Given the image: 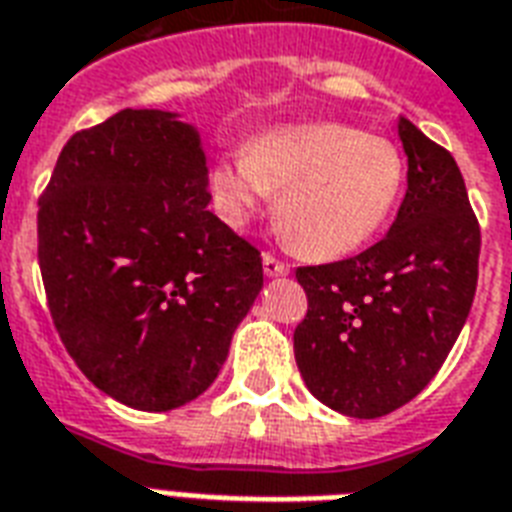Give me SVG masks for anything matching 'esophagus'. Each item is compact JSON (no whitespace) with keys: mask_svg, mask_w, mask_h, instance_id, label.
I'll return each instance as SVG.
<instances>
[{"mask_svg":"<svg viewBox=\"0 0 512 512\" xmlns=\"http://www.w3.org/2000/svg\"><path fill=\"white\" fill-rule=\"evenodd\" d=\"M261 264H264V275H270V278H283V275H288V264L275 259L272 253H264V256H261Z\"/></svg>","mask_w":512,"mask_h":512,"instance_id":"esophagus-1","label":"esophagus"}]
</instances>
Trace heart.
I'll return each instance as SVG.
<instances>
[{
    "mask_svg": "<svg viewBox=\"0 0 512 512\" xmlns=\"http://www.w3.org/2000/svg\"><path fill=\"white\" fill-rule=\"evenodd\" d=\"M405 159L394 142L343 124L261 134L213 164L210 188L226 224H248L278 191V224L299 251L337 259L372 240L394 213Z\"/></svg>",
    "mask_w": 512,
    "mask_h": 512,
    "instance_id": "obj_1",
    "label": "heart"
}]
</instances>
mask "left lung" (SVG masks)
<instances>
[{
    "label": "left lung",
    "mask_w": 512,
    "mask_h": 512,
    "mask_svg": "<svg viewBox=\"0 0 512 512\" xmlns=\"http://www.w3.org/2000/svg\"><path fill=\"white\" fill-rule=\"evenodd\" d=\"M407 191L388 234L353 259L299 267L294 356L305 386L351 418H380L443 367L478 286L480 226L456 161L399 118Z\"/></svg>",
    "instance_id": "8db88e82"
}]
</instances>
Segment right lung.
<instances>
[{
    "label": "right lung",
    "instance_id": "1",
    "mask_svg": "<svg viewBox=\"0 0 512 512\" xmlns=\"http://www.w3.org/2000/svg\"><path fill=\"white\" fill-rule=\"evenodd\" d=\"M207 205L197 126L132 107L72 134L40 199L56 332L83 375L134 410L207 391L264 286L259 251Z\"/></svg>",
    "mask_w": 512,
    "mask_h": 512
}]
</instances>
